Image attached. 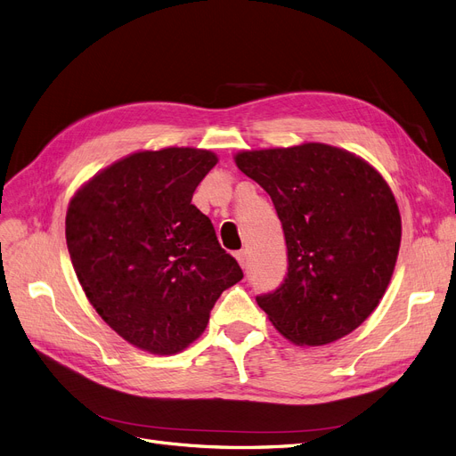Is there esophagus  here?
I'll list each match as a JSON object with an SVG mask.
<instances>
[{"mask_svg":"<svg viewBox=\"0 0 456 456\" xmlns=\"http://www.w3.org/2000/svg\"><path fill=\"white\" fill-rule=\"evenodd\" d=\"M234 257H237V261H239V265L244 268L246 266V251H237V254H234Z\"/></svg>","mask_w":456,"mask_h":456,"instance_id":"34e87169","label":"esophagus"}]
</instances>
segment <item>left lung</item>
<instances>
[{
	"label": "left lung",
	"mask_w": 456,
	"mask_h": 456,
	"mask_svg": "<svg viewBox=\"0 0 456 456\" xmlns=\"http://www.w3.org/2000/svg\"><path fill=\"white\" fill-rule=\"evenodd\" d=\"M240 171L271 195L288 276L257 297L295 346H327L366 322L395 273L402 219L389 183L353 151L323 142L242 150Z\"/></svg>",
	"instance_id": "left-lung-1"
}]
</instances>
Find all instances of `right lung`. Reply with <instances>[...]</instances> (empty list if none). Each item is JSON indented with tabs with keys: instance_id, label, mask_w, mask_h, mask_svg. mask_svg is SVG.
<instances>
[{
	"instance_id": "right-lung-1",
	"label": "right lung",
	"mask_w": 456,
	"mask_h": 456,
	"mask_svg": "<svg viewBox=\"0 0 456 456\" xmlns=\"http://www.w3.org/2000/svg\"><path fill=\"white\" fill-rule=\"evenodd\" d=\"M216 163L202 148L134 151L82 183L67 207V249L90 305L154 355L195 342L219 295L244 276L191 205Z\"/></svg>"
}]
</instances>
